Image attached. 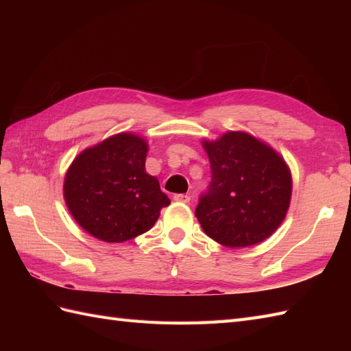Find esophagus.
I'll return each instance as SVG.
<instances>
[{
	"instance_id": "esophagus-1",
	"label": "esophagus",
	"mask_w": 351,
	"mask_h": 351,
	"mask_svg": "<svg viewBox=\"0 0 351 351\" xmlns=\"http://www.w3.org/2000/svg\"><path fill=\"white\" fill-rule=\"evenodd\" d=\"M173 200H176V202H182V204H189L191 197L190 195H175L173 196Z\"/></svg>"
}]
</instances>
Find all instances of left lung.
Here are the masks:
<instances>
[{"instance_id":"obj_1","label":"left lung","mask_w":351,"mask_h":351,"mask_svg":"<svg viewBox=\"0 0 351 351\" xmlns=\"http://www.w3.org/2000/svg\"><path fill=\"white\" fill-rule=\"evenodd\" d=\"M213 180L196 217L204 232L229 249L267 240L285 220L293 178L279 152L244 131L202 140Z\"/></svg>"}]
</instances>
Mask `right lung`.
Masks as SVG:
<instances>
[{
	"label": "right lung",
	"mask_w": 351,
	"mask_h": 351,
	"mask_svg": "<svg viewBox=\"0 0 351 351\" xmlns=\"http://www.w3.org/2000/svg\"><path fill=\"white\" fill-rule=\"evenodd\" d=\"M147 141L119 132L75 156L63 182L72 217L87 234L123 243L147 232L170 205L155 176L145 169Z\"/></svg>",
	"instance_id": "obj_1"
}]
</instances>
